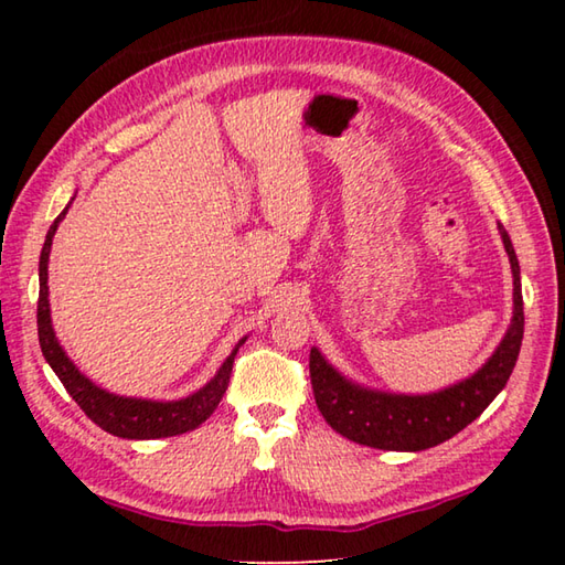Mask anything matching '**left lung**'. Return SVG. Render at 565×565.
Segmentation results:
<instances>
[{"label":"left lung","instance_id":"left-lung-1","mask_svg":"<svg viewBox=\"0 0 565 565\" xmlns=\"http://www.w3.org/2000/svg\"><path fill=\"white\" fill-rule=\"evenodd\" d=\"M499 234L513 271V317L489 361L476 374L434 394H391L347 379L313 347L309 356L313 398L333 431L381 451H426L463 431L501 394L523 341V294L511 236L501 224Z\"/></svg>","mask_w":565,"mask_h":565}]
</instances>
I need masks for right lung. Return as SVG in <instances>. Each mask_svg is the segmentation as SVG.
<instances>
[{
  "instance_id": "right-lung-1",
  "label": "right lung",
  "mask_w": 565,
  "mask_h": 565,
  "mask_svg": "<svg viewBox=\"0 0 565 565\" xmlns=\"http://www.w3.org/2000/svg\"><path fill=\"white\" fill-rule=\"evenodd\" d=\"M72 204V202H70ZM70 204L64 206V212L54 218V224L46 232L42 256H40V303H36V329H40V347L46 363L70 391V396L79 404V408L87 414L94 424L111 436L131 438V441H147V438H167L179 436L186 431H194L196 426H202L204 420L214 414L218 401L226 394L228 376H232L234 356L246 337L236 343L234 351L228 353L226 361L218 366L212 381L177 401H151V398H134V396H119L109 394L107 388L94 384L92 379L82 374L74 366V361L66 356L60 339H56L52 327V309H50V252H52V238L56 234L62 218L70 212Z\"/></svg>"
}]
</instances>
